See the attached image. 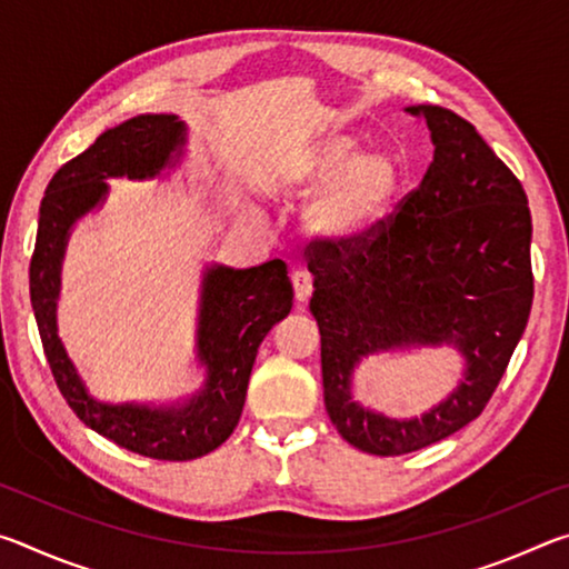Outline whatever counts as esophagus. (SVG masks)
Wrapping results in <instances>:
<instances>
[{
	"mask_svg": "<svg viewBox=\"0 0 569 569\" xmlns=\"http://www.w3.org/2000/svg\"><path fill=\"white\" fill-rule=\"evenodd\" d=\"M291 283H293V296L298 303H306L308 298H311L313 291V283H311V276L306 271H293L291 273Z\"/></svg>",
	"mask_w": 569,
	"mask_h": 569,
	"instance_id": "obj_1",
	"label": "esophagus"
}]
</instances>
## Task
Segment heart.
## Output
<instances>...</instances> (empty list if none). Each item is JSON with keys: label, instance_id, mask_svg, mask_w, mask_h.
I'll return each instance as SVG.
<instances>
[{"label": "heart", "instance_id": "1", "mask_svg": "<svg viewBox=\"0 0 569 569\" xmlns=\"http://www.w3.org/2000/svg\"><path fill=\"white\" fill-rule=\"evenodd\" d=\"M349 134H331L308 152L296 172L301 192H323L308 210V223L326 238H356L373 228L397 200L403 166L389 150L356 152Z\"/></svg>", "mask_w": 569, "mask_h": 569}]
</instances>
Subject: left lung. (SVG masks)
Wrapping results in <instances>:
<instances>
[{"label":"left lung","instance_id":"8db88e82","mask_svg":"<svg viewBox=\"0 0 569 569\" xmlns=\"http://www.w3.org/2000/svg\"><path fill=\"white\" fill-rule=\"evenodd\" d=\"M407 112L427 120L435 142L419 186L366 233L308 246L326 411L349 445L377 457L435 445L485 411L535 296L522 182L457 112L439 104ZM439 342H455L468 371L421 420L381 418L350 399V371L363 355Z\"/></svg>","mask_w":569,"mask_h":569}]
</instances>
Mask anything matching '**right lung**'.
<instances>
[{
  "label": "right lung",
  "instance_id": "right-lung-1",
  "mask_svg": "<svg viewBox=\"0 0 569 569\" xmlns=\"http://www.w3.org/2000/svg\"><path fill=\"white\" fill-rule=\"evenodd\" d=\"M186 124L176 114H138L104 130L92 146L54 172L44 190L30 261V296L42 349L57 389L70 409L114 445L140 457L188 461L218 449L233 435L246 403L258 346L293 306L283 261L256 268H208L200 301L198 359L208 369L206 389L182 407L150 409L94 401L67 359L54 323L60 263L72 223L100 203L104 178H152L180 156Z\"/></svg>",
  "mask_w": 569,
  "mask_h": 569
}]
</instances>
